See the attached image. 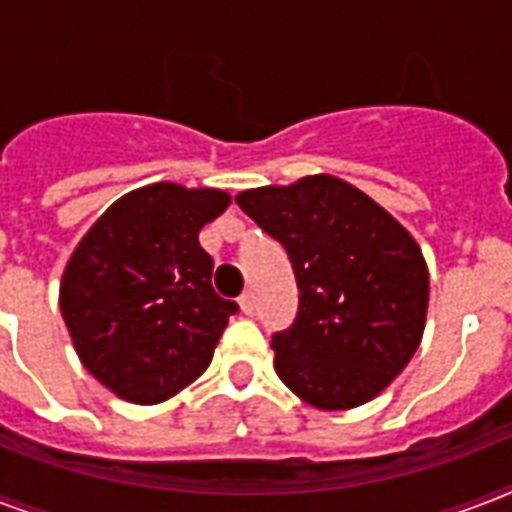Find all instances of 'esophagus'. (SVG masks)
Here are the masks:
<instances>
[{
	"mask_svg": "<svg viewBox=\"0 0 512 512\" xmlns=\"http://www.w3.org/2000/svg\"><path fill=\"white\" fill-rule=\"evenodd\" d=\"M239 305H241V313L252 316V313H255V292H252V289H247V292L239 297Z\"/></svg>",
	"mask_w": 512,
	"mask_h": 512,
	"instance_id": "34e87169",
	"label": "esophagus"
}]
</instances>
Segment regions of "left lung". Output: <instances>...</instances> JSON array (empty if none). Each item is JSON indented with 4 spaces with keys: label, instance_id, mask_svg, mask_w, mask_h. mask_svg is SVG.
I'll list each match as a JSON object with an SVG mask.
<instances>
[{
    "label": "left lung",
    "instance_id": "1",
    "mask_svg": "<svg viewBox=\"0 0 512 512\" xmlns=\"http://www.w3.org/2000/svg\"><path fill=\"white\" fill-rule=\"evenodd\" d=\"M295 271L300 305L273 335V366L316 409H353L401 374L422 340L428 265L396 217L332 175L236 196Z\"/></svg>",
    "mask_w": 512,
    "mask_h": 512
}]
</instances>
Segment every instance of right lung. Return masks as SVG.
Instances as JSON below:
<instances>
[{"label": "right lung", "mask_w": 512, "mask_h": 512, "mask_svg": "<svg viewBox=\"0 0 512 512\" xmlns=\"http://www.w3.org/2000/svg\"><path fill=\"white\" fill-rule=\"evenodd\" d=\"M231 196L154 183L84 233L60 281V313L87 372L132 404H159L212 361L228 316L199 231Z\"/></svg>", "instance_id": "right-lung-1"}]
</instances>
